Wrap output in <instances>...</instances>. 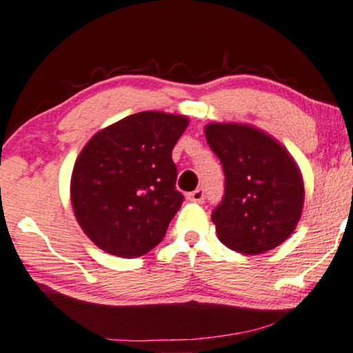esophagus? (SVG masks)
<instances>
[{
    "label": "esophagus",
    "mask_w": 353,
    "mask_h": 353,
    "mask_svg": "<svg viewBox=\"0 0 353 353\" xmlns=\"http://www.w3.org/2000/svg\"><path fill=\"white\" fill-rule=\"evenodd\" d=\"M188 201H191V203H197V204L203 203V201H204V191H203V189H196V191L189 192Z\"/></svg>",
    "instance_id": "esophagus-1"
}]
</instances>
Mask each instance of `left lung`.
<instances>
[{
  "instance_id": "8db88e82",
  "label": "left lung",
  "mask_w": 353,
  "mask_h": 353,
  "mask_svg": "<svg viewBox=\"0 0 353 353\" xmlns=\"http://www.w3.org/2000/svg\"><path fill=\"white\" fill-rule=\"evenodd\" d=\"M204 134L226 176L224 197L211 214L219 241L245 254L280 246L303 211L305 185L295 159L248 123L212 122Z\"/></svg>"
}]
</instances>
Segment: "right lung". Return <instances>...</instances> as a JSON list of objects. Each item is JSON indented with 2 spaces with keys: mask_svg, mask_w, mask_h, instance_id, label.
Listing matches in <instances>:
<instances>
[{
  "mask_svg": "<svg viewBox=\"0 0 353 353\" xmlns=\"http://www.w3.org/2000/svg\"><path fill=\"white\" fill-rule=\"evenodd\" d=\"M189 119L147 110L99 130L73 165L70 199L83 233L105 253L137 258L165 236L183 204L172 149Z\"/></svg>",
  "mask_w": 353,
  "mask_h": 353,
  "instance_id": "add662e5",
  "label": "right lung"
}]
</instances>
